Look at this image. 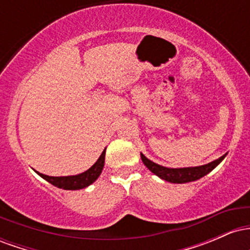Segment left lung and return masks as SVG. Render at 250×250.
I'll use <instances>...</instances> for the list:
<instances>
[{
    "mask_svg": "<svg viewBox=\"0 0 250 250\" xmlns=\"http://www.w3.org/2000/svg\"><path fill=\"white\" fill-rule=\"evenodd\" d=\"M225 154L223 156H221L220 159L215 160V161L208 163V165L200 166V167H188V168H167L162 167V166L154 163L153 161L147 159L145 155L141 154L142 162L145 163V166L147 167L151 173L160 177V179L168 181L171 183H187L191 182V181H196L203 177L205 175L210 173L213 169L219 166L221 161L226 157Z\"/></svg>",
    "mask_w": 250,
    "mask_h": 250,
    "instance_id": "left-lung-1",
    "label": "left lung"
}]
</instances>
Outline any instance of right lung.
<instances>
[{"instance_id":"1","label":"right lung","mask_w":250,"mask_h":250,"mask_svg":"<svg viewBox=\"0 0 250 250\" xmlns=\"http://www.w3.org/2000/svg\"><path fill=\"white\" fill-rule=\"evenodd\" d=\"M104 157H105V149L102 151L101 156L99 160L91 166L88 170L79 175H73V176H48V175L41 174L36 171L42 179L51 183L57 188L65 189V190H77V189H83L91 183H94L102 173V169L104 167Z\"/></svg>"}]
</instances>
